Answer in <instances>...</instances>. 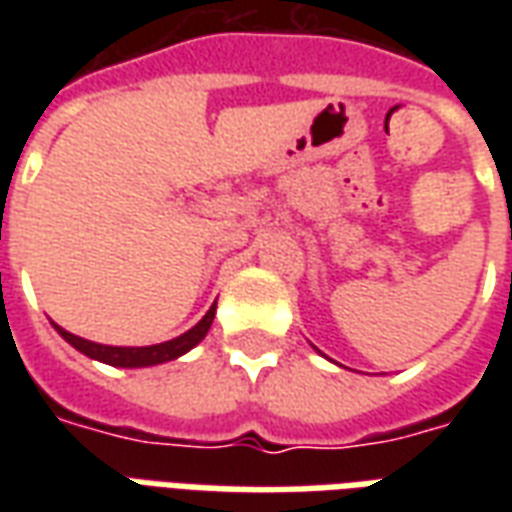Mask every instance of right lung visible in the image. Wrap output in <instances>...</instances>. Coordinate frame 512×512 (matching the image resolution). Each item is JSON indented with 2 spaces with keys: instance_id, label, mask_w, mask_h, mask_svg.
Listing matches in <instances>:
<instances>
[{
  "instance_id": "add662e5",
  "label": "right lung",
  "mask_w": 512,
  "mask_h": 512,
  "mask_svg": "<svg viewBox=\"0 0 512 512\" xmlns=\"http://www.w3.org/2000/svg\"><path fill=\"white\" fill-rule=\"evenodd\" d=\"M213 315H216V301L211 304V310L202 315L200 323H194L189 332H183L180 337H172L167 343L156 345H142V348H128V345H101L93 343V340H84V337H76V334L65 332L62 326L51 323L65 343H71L76 351H82L84 356H90L95 362H104V365L112 367H153L164 365V362H172L178 356L189 354L194 345H200L205 340V334L211 329Z\"/></svg>"
}]
</instances>
